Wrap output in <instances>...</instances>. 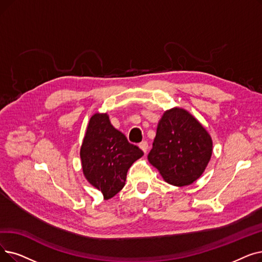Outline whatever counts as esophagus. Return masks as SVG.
Returning a JSON list of instances; mask_svg holds the SVG:
<instances>
[{
  "instance_id": "1",
  "label": "esophagus",
  "mask_w": 262,
  "mask_h": 262,
  "mask_svg": "<svg viewBox=\"0 0 262 262\" xmlns=\"http://www.w3.org/2000/svg\"><path fill=\"white\" fill-rule=\"evenodd\" d=\"M139 147L144 153H146L147 150H149V144H147L146 141H142L141 143H139Z\"/></svg>"
}]
</instances>
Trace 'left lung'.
I'll list each match as a JSON object with an SVG mask.
<instances>
[{
	"label": "left lung",
	"instance_id": "left-lung-1",
	"mask_svg": "<svg viewBox=\"0 0 262 262\" xmlns=\"http://www.w3.org/2000/svg\"><path fill=\"white\" fill-rule=\"evenodd\" d=\"M212 152L208 130L187 110L174 107L166 110L159 120L147 161L167 183L182 187L202 176Z\"/></svg>",
	"mask_w": 262,
	"mask_h": 262
}]
</instances>
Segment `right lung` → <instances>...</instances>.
<instances>
[{
    "instance_id": "1",
    "label": "right lung",
    "mask_w": 262,
    "mask_h": 262,
    "mask_svg": "<svg viewBox=\"0 0 262 262\" xmlns=\"http://www.w3.org/2000/svg\"><path fill=\"white\" fill-rule=\"evenodd\" d=\"M142 155L138 146L112 126L106 112L91 117L80 147L81 166L89 183L103 192L105 200L124 187L127 170Z\"/></svg>"
}]
</instances>
